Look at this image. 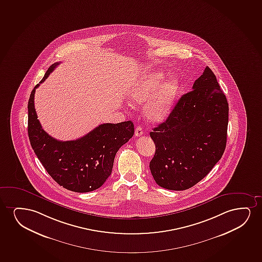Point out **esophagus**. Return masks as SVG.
I'll use <instances>...</instances> for the list:
<instances>
[{
  "label": "esophagus",
  "instance_id": "1",
  "mask_svg": "<svg viewBox=\"0 0 262 262\" xmlns=\"http://www.w3.org/2000/svg\"><path fill=\"white\" fill-rule=\"evenodd\" d=\"M143 134V129L140 126H138L135 129V136L140 137Z\"/></svg>",
  "mask_w": 262,
  "mask_h": 262
}]
</instances>
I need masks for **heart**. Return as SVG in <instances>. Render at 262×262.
Returning a JSON list of instances; mask_svg holds the SVG:
<instances>
[{
  "mask_svg": "<svg viewBox=\"0 0 262 262\" xmlns=\"http://www.w3.org/2000/svg\"><path fill=\"white\" fill-rule=\"evenodd\" d=\"M164 77L163 72L150 73L129 90V103L140 105L146 102L144 114L151 122H162L166 118L179 93L178 80L170 78L162 84Z\"/></svg>",
  "mask_w": 262,
  "mask_h": 262,
  "instance_id": "heart-1",
  "label": "heart"
}]
</instances>
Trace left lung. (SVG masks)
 Segmentation results:
<instances>
[{"label": "left lung", "mask_w": 262, "mask_h": 262, "mask_svg": "<svg viewBox=\"0 0 262 262\" xmlns=\"http://www.w3.org/2000/svg\"><path fill=\"white\" fill-rule=\"evenodd\" d=\"M192 89L150 133L156 145L150 170L157 185L169 190L198 183L226 148L228 103L213 72L206 67Z\"/></svg>", "instance_id": "left-lung-1"}]
</instances>
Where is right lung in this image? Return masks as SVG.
<instances>
[{
  "instance_id": "right-lung-1",
  "label": "right lung",
  "mask_w": 262,
  "mask_h": 262,
  "mask_svg": "<svg viewBox=\"0 0 262 262\" xmlns=\"http://www.w3.org/2000/svg\"><path fill=\"white\" fill-rule=\"evenodd\" d=\"M59 63L48 68L43 78L31 92L28 100V137L31 146L51 177L68 190L86 193L98 189L112 172L120 147L134 134L132 121L103 123L85 136L62 141L41 128L34 108V93Z\"/></svg>"
}]
</instances>
